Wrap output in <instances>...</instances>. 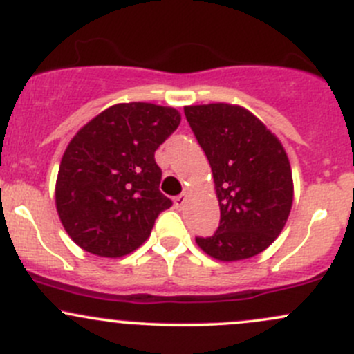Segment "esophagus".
Segmentation results:
<instances>
[{
  "label": "esophagus",
  "instance_id": "obj_1",
  "mask_svg": "<svg viewBox=\"0 0 354 354\" xmlns=\"http://www.w3.org/2000/svg\"><path fill=\"white\" fill-rule=\"evenodd\" d=\"M185 203H187V194H181L178 195V197H174V205H176V209H181Z\"/></svg>",
  "mask_w": 354,
  "mask_h": 354
}]
</instances>
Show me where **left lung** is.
Wrapping results in <instances>:
<instances>
[{"mask_svg":"<svg viewBox=\"0 0 354 354\" xmlns=\"http://www.w3.org/2000/svg\"><path fill=\"white\" fill-rule=\"evenodd\" d=\"M185 116L209 159L221 209L214 236L195 241L221 262L259 255L279 236L291 212L295 188L283 144L241 106H187Z\"/></svg>","mask_w":354,"mask_h":354,"instance_id":"8db88e82","label":"left lung"}]
</instances>
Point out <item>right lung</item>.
Masks as SVG:
<instances>
[{
    "label": "right lung",
    "mask_w": 354,
    "mask_h": 354,
    "mask_svg": "<svg viewBox=\"0 0 354 354\" xmlns=\"http://www.w3.org/2000/svg\"><path fill=\"white\" fill-rule=\"evenodd\" d=\"M180 121L169 106L123 102L71 138L56 180V210L82 250L118 259L151 236L157 216L173 203L159 192L154 152Z\"/></svg>",
    "instance_id": "obj_1"
}]
</instances>
